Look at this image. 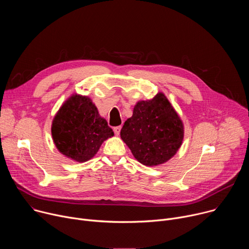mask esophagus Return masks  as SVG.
<instances>
[{"label":"esophagus","mask_w":249,"mask_h":249,"mask_svg":"<svg viewBox=\"0 0 249 249\" xmlns=\"http://www.w3.org/2000/svg\"><path fill=\"white\" fill-rule=\"evenodd\" d=\"M113 131H114L115 135H119V134H120V131H121V126L114 127V128H113Z\"/></svg>","instance_id":"obj_1"}]
</instances>
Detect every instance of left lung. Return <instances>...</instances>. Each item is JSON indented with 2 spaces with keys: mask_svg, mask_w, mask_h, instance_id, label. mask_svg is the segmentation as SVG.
Listing matches in <instances>:
<instances>
[{
  "mask_svg": "<svg viewBox=\"0 0 249 249\" xmlns=\"http://www.w3.org/2000/svg\"><path fill=\"white\" fill-rule=\"evenodd\" d=\"M120 136L139 162L154 166L176 154L182 144L184 130L180 117L160 92L150 100L137 102Z\"/></svg>",
  "mask_w": 249,
  "mask_h": 249,
  "instance_id": "left-lung-1",
  "label": "left lung"
}]
</instances>
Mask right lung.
Instances as JSON below:
<instances>
[{
    "label": "right lung",
    "instance_id": "1",
    "mask_svg": "<svg viewBox=\"0 0 249 249\" xmlns=\"http://www.w3.org/2000/svg\"><path fill=\"white\" fill-rule=\"evenodd\" d=\"M51 133L59 152L79 162L93 158L103 142L114 135L91 99L80 94H73L61 106Z\"/></svg>",
    "mask_w": 249,
    "mask_h": 249
}]
</instances>
